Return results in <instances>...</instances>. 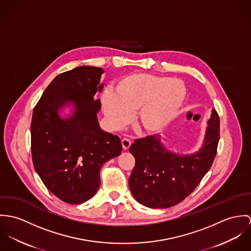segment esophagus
I'll return each instance as SVG.
<instances>
[{
    "instance_id": "esophagus-1",
    "label": "esophagus",
    "mask_w": 251,
    "mask_h": 251,
    "mask_svg": "<svg viewBox=\"0 0 251 251\" xmlns=\"http://www.w3.org/2000/svg\"><path fill=\"white\" fill-rule=\"evenodd\" d=\"M121 143H122V147L124 150H128L132 144V141L129 139H123L121 140Z\"/></svg>"
}]
</instances>
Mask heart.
I'll use <instances>...</instances> for the list:
<instances>
[{
    "label": "heart",
    "instance_id": "obj_1",
    "mask_svg": "<svg viewBox=\"0 0 251 251\" xmlns=\"http://www.w3.org/2000/svg\"><path fill=\"white\" fill-rule=\"evenodd\" d=\"M187 96L184 83L157 75L137 73L123 77L114 92L106 90L101 105L113 129H120L137 111L140 131L153 134L164 129L176 116Z\"/></svg>",
    "mask_w": 251,
    "mask_h": 251
}]
</instances>
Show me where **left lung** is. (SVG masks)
Here are the masks:
<instances>
[{
	"instance_id": "8db88e82",
	"label": "left lung",
	"mask_w": 251,
	"mask_h": 251,
	"mask_svg": "<svg viewBox=\"0 0 251 251\" xmlns=\"http://www.w3.org/2000/svg\"><path fill=\"white\" fill-rule=\"evenodd\" d=\"M220 140V116L212 111L202 147L180 156L166 149L160 137L135 139L130 147L136 166L129 178L132 195L140 204L154 209L182 202L198 186L215 160Z\"/></svg>"
}]
</instances>
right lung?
Wrapping results in <instances>:
<instances>
[{
  "label": "right lung",
  "instance_id": "add662e5",
  "mask_svg": "<svg viewBox=\"0 0 251 251\" xmlns=\"http://www.w3.org/2000/svg\"><path fill=\"white\" fill-rule=\"evenodd\" d=\"M103 69L79 66L59 74L33 109L30 124L32 163L45 187L60 200L81 204L96 194L100 169L120 155V139L103 131L96 93L101 92ZM71 102L74 114L61 119L58 111Z\"/></svg>",
  "mask_w": 251,
  "mask_h": 251
}]
</instances>
